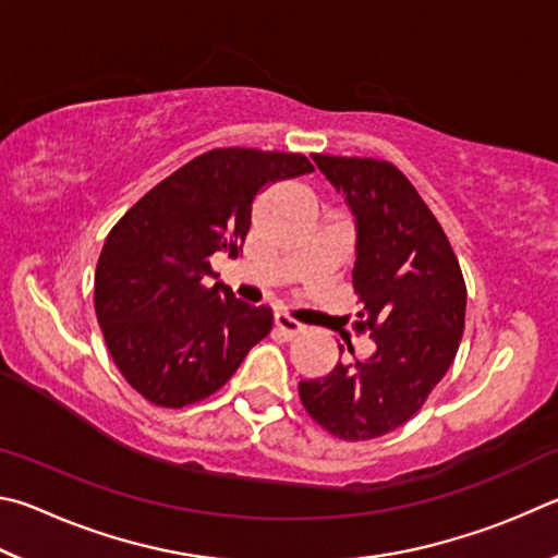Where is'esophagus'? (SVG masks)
<instances>
[{"mask_svg": "<svg viewBox=\"0 0 558 558\" xmlns=\"http://www.w3.org/2000/svg\"><path fill=\"white\" fill-rule=\"evenodd\" d=\"M274 328H277L279 333L284 336L287 340L296 338L299 333H304V326H301L299 320H294V318L287 316V314H274Z\"/></svg>", "mask_w": 558, "mask_h": 558, "instance_id": "34e87169", "label": "esophagus"}]
</instances>
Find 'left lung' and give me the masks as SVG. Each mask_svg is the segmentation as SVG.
<instances>
[{
	"label": "left lung",
	"mask_w": 558,
	"mask_h": 558,
	"mask_svg": "<svg viewBox=\"0 0 558 558\" xmlns=\"http://www.w3.org/2000/svg\"><path fill=\"white\" fill-rule=\"evenodd\" d=\"M314 161L357 218L353 328L369 333L375 353L304 379L299 397L330 436L369 441L404 426L451 367L465 328V279L441 222L395 163L328 154Z\"/></svg>",
	"instance_id": "obj_1"
}]
</instances>
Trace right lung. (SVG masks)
<instances>
[{
    "instance_id": "add662e5",
    "label": "right lung",
    "mask_w": 558,
    "mask_h": 558,
    "mask_svg": "<svg viewBox=\"0 0 558 558\" xmlns=\"http://www.w3.org/2000/svg\"><path fill=\"white\" fill-rule=\"evenodd\" d=\"M314 171L304 154L228 146L195 156L142 195L105 240L95 314L117 369L146 402L181 409L228 383L269 336V306H247L210 257H238L267 183Z\"/></svg>"
}]
</instances>
